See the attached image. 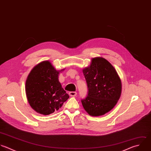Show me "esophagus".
I'll use <instances>...</instances> for the list:
<instances>
[{
	"label": "esophagus",
	"instance_id": "34e87169",
	"mask_svg": "<svg viewBox=\"0 0 151 151\" xmlns=\"http://www.w3.org/2000/svg\"><path fill=\"white\" fill-rule=\"evenodd\" d=\"M77 93L76 92H69V95L70 96H75L76 95Z\"/></svg>",
	"mask_w": 151,
	"mask_h": 151
}]
</instances>
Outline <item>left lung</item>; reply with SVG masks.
I'll return each mask as SVG.
<instances>
[{"label": "left lung", "instance_id": "1", "mask_svg": "<svg viewBox=\"0 0 151 151\" xmlns=\"http://www.w3.org/2000/svg\"><path fill=\"white\" fill-rule=\"evenodd\" d=\"M88 92L82 104L93 116L105 115L116 105L122 91L121 79L114 67L106 59L96 57L83 69Z\"/></svg>", "mask_w": 151, "mask_h": 151}]
</instances>
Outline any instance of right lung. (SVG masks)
<instances>
[{"label": "right lung", "instance_id": "obj_1", "mask_svg": "<svg viewBox=\"0 0 151 151\" xmlns=\"http://www.w3.org/2000/svg\"><path fill=\"white\" fill-rule=\"evenodd\" d=\"M60 71L45 60L36 65L29 73L25 91L30 106L36 112L43 115L53 114L69 98L59 81Z\"/></svg>", "mask_w": 151, "mask_h": 151}]
</instances>
